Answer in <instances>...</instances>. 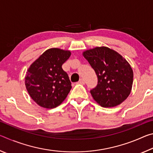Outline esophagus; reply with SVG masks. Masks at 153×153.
<instances>
[{"label": "esophagus", "mask_w": 153, "mask_h": 153, "mask_svg": "<svg viewBox=\"0 0 153 153\" xmlns=\"http://www.w3.org/2000/svg\"><path fill=\"white\" fill-rule=\"evenodd\" d=\"M78 83H79V84H85V81H84V79H80L79 80Z\"/></svg>", "instance_id": "obj_1"}]
</instances>
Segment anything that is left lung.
Returning <instances> with one entry per match:
<instances>
[{
	"instance_id": "left-lung-1",
	"label": "left lung",
	"mask_w": 153,
	"mask_h": 153,
	"mask_svg": "<svg viewBox=\"0 0 153 153\" xmlns=\"http://www.w3.org/2000/svg\"><path fill=\"white\" fill-rule=\"evenodd\" d=\"M98 77V84L90 90L93 98L102 107H113L128 97L133 84L130 65L117 52L106 46L83 53Z\"/></svg>"
}]
</instances>
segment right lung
Here are the masks:
<instances>
[{
  "mask_svg": "<svg viewBox=\"0 0 153 153\" xmlns=\"http://www.w3.org/2000/svg\"><path fill=\"white\" fill-rule=\"evenodd\" d=\"M70 56L69 51L49 48L28 68L25 77V87L36 104L53 108L65 99L71 84L62 65Z\"/></svg>",
  "mask_w": 153,
  "mask_h": 153,
  "instance_id": "add662e5",
  "label": "right lung"
}]
</instances>
